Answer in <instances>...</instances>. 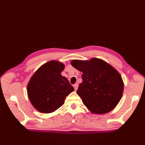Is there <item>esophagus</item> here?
I'll use <instances>...</instances> for the list:
<instances>
[{"label": "esophagus", "instance_id": "1", "mask_svg": "<svg viewBox=\"0 0 145 145\" xmlns=\"http://www.w3.org/2000/svg\"><path fill=\"white\" fill-rule=\"evenodd\" d=\"M78 86V84H77H77H75L74 85H73V87H74V89H75V91H77Z\"/></svg>", "mask_w": 145, "mask_h": 145}]
</instances>
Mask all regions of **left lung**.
<instances>
[{"label":"left lung","mask_w":145,"mask_h":145,"mask_svg":"<svg viewBox=\"0 0 145 145\" xmlns=\"http://www.w3.org/2000/svg\"><path fill=\"white\" fill-rule=\"evenodd\" d=\"M71 65L82 72V82L77 91L83 104L93 114H105L121 100L124 84L120 73L104 60H72Z\"/></svg>","instance_id":"left-lung-1"}]
</instances>
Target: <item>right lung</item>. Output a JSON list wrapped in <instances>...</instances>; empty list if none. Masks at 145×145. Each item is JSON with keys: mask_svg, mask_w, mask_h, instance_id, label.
I'll return each mask as SVG.
<instances>
[{"mask_svg": "<svg viewBox=\"0 0 145 145\" xmlns=\"http://www.w3.org/2000/svg\"><path fill=\"white\" fill-rule=\"evenodd\" d=\"M64 69L63 63L52 60L43 65L32 76L27 85V95L39 112H54L74 90L67 78L61 75Z\"/></svg>", "mask_w": 145, "mask_h": 145, "instance_id": "add662e5", "label": "right lung"}]
</instances>
